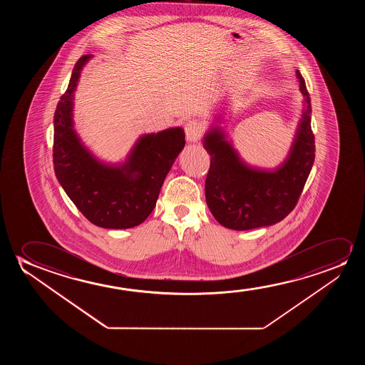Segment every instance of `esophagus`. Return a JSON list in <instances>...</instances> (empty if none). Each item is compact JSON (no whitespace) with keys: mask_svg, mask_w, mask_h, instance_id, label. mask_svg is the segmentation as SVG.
I'll return each instance as SVG.
<instances>
[{"mask_svg":"<svg viewBox=\"0 0 365 365\" xmlns=\"http://www.w3.org/2000/svg\"><path fill=\"white\" fill-rule=\"evenodd\" d=\"M185 138L188 142H197L203 135V125L200 120H188L185 125Z\"/></svg>","mask_w":365,"mask_h":365,"instance_id":"obj_1","label":"esophagus"}]
</instances>
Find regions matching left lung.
Listing matches in <instances>:
<instances>
[{
  "instance_id": "1",
  "label": "left lung",
  "mask_w": 365,
  "mask_h": 365,
  "mask_svg": "<svg viewBox=\"0 0 365 365\" xmlns=\"http://www.w3.org/2000/svg\"><path fill=\"white\" fill-rule=\"evenodd\" d=\"M295 73L305 108L288 158L277 170L245 165L218 127L205 135L203 145L212 157L205 178V200L215 220L230 230H255L278 223L294 210L303 192L314 163L315 140L309 93L299 71Z\"/></svg>"
}]
</instances>
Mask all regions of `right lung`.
I'll return each mask as SVG.
<instances>
[{
    "instance_id": "obj_1",
    "label": "right lung",
    "mask_w": 365,
    "mask_h": 365,
    "mask_svg": "<svg viewBox=\"0 0 365 365\" xmlns=\"http://www.w3.org/2000/svg\"><path fill=\"white\" fill-rule=\"evenodd\" d=\"M92 55L77 61L70 83L56 107L53 167L70 200L91 223L110 230L140 225L155 210L160 187L185 145L180 127L145 135L125 165L96 160L73 130V92Z\"/></svg>"
}]
</instances>
